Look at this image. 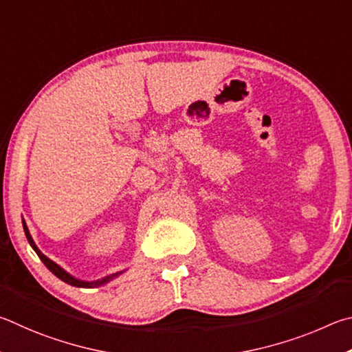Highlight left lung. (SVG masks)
<instances>
[{
	"label": "left lung",
	"instance_id": "left-lung-1",
	"mask_svg": "<svg viewBox=\"0 0 352 352\" xmlns=\"http://www.w3.org/2000/svg\"><path fill=\"white\" fill-rule=\"evenodd\" d=\"M23 229H24V233H26V238H28V241H29V244H30V248H32L34 250H35V254L40 256V260L43 261V264H45V266L51 270V272L57 276V278H60L61 281H65V283H67V285H71V286H76V287H86V289H91V287H98V286H103L104 283H109L111 280L113 278H116V276H119L122 272H117V274H113V275H108V276H103L102 280H96V281H83V280H78V278H76V276H72L69 272H66V270L61 267V266H58L57 263H54L52 260H49V258L46 256V255H43L41 254V250L36 248V244H35V241H34V238L30 236V232H29V229H28V224H26V221L23 219Z\"/></svg>",
	"mask_w": 352,
	"mask_h": 352
}]
</instances>
